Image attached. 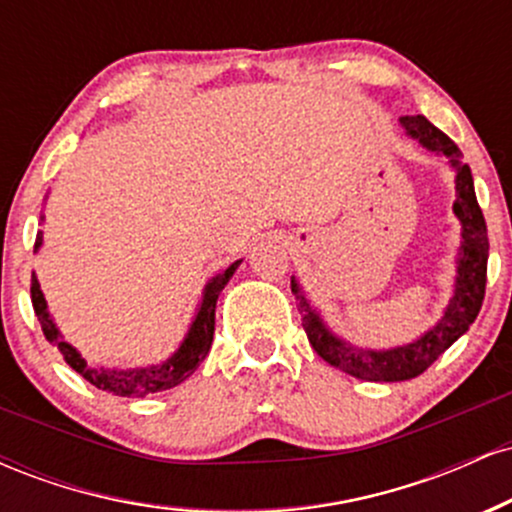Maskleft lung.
I'll list each match as a JSON object with an SVG mask.
<instances>
[{"label":"left lung","mask_w":512,"mask_h":512,"mask_svg":"<svg viewBox=\"0 0 512 512\" xmlns=\"http://www.w3.org/2000/svg\"><path fill=\"white\" fill-rule=\"evenodd\" d=\"M399 125L424 149L448 158L450 166L457 173V199L452 204V211H455V216L462 223V240L460 252H457L455 291H452V298L443 317L411 344L383 351L358 349V346L346 344L344 339L330 332V327L322 322L320 313L305 298L296 276H291V291L296 296L298 310H301L303 330L308 334V342L313 344L317 356L325 358L330 366L344 370V373L354 375V378L370 380V383H399V380H411L424 373L477 320L486 291L489 236H486L484 214H481L477 195H474L472 170H469L467 163H462V151L457 149V144L452 142L448 134L433 127L424 115H404L399 117Z\"/></svg>","instance_id":"8db88e82"}]
</instances>
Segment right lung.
Returning <instances> with one entry per match:
<instances>
[{"instance_id": "1", "label": "right lung", "mask_w": 512, "mask_h": 512, "mask_svg": "<svg viewBox=\"0 0 512 512\" xmlns=\"http://www.w3.org/2000/svg\"><path fill=\"white\" fill-rule=\"evenodd\" d=\"M40 245H43V233H38V238H35L33 252H38ZM240 262L243 260L233 262L231 267L223 269L221 274H216L214 279L204 286L202 301L197 305L195 320H192L190 330H187L185 339H182L180 349L170 358H166L163 363H158V366H146V368L91 366V363H88L72 344L62 339V334L57 330L55 320H52L48 310V301H45L43 291H40L38 276H35V272L31 279V301H33L35 315H38L40 327H43L45 339L62 351L64 361H67L69 366L81 375V378L88 380L91 385H96L98 390L113 392L117 397H144V395H151V392L170 390V387L180 385L182 380L190 378V375L199 368V363L207 358L211 342H214L216 301H219V293L223 291V286L228 284V279L236 274Z\"/></svg>"}]
</instances>
